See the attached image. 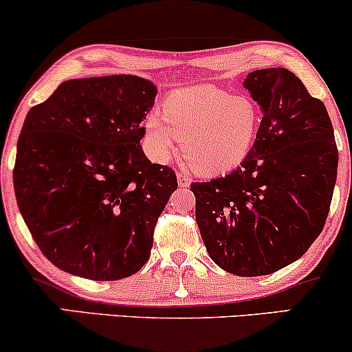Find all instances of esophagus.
<instances>
[{
    "instance_id": "esophagus-1",
    "label": "esophagus",
    "mask_w": 352,
    "mask_h": 352,
    "mask_svg": "<svg viewBox=\"0 0 352 352\" xmlns=\"http://www.w3.org/2000/svg\"><path fill=\"white\" fill-rule=\"evenodd\" d=\"M177 180H179V185L180 187H188L190 184H192V179L187 175L185 172H177Z\"/></svg>"
}]
</instances>
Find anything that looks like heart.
Returning <instances> with one entry per match:
<instances>
[{
	"label": "heart",
	"instance_id": "heart-1",
	"mask_svg": "<svg viewBox=\"0 0 352 352\" xmlns=\"http://www.w3.org/2000/svg\"><path fill=\"white\" fill-rule=\"evenodd\" d=\"M263 114L248 96H233L213 86L172 92L162 114L145 119V142L157 162H168L182 140L184 159L197 173L220 175L235 170L253 152Z\"/></svg>",
	"mask_w": 352,
	"mask_h": 352
}]
</instances>
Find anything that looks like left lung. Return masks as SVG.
Wrapping results in <instances>:
<instances>
[{"label": "left lung", "instance_id": "8db88e82", "mask_svg": "<svg viewBox=\"0 0 352 352\" xmlns=\"http://www.w3.org/2000/svg\"><path fill=\"white\" fill-rule=\"evenodd\" d=\"M243 86L263 112L253 152L236 170L190 190L210 258L236 276H263L301 258L321 233L338 147L324 104L292 71H253Z\"/></svg>", "mask_w": 352, "mask_h": 352}]
</instances>
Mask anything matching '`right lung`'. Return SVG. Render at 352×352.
<instances>
[{
	"mask_svg": "<svg viewBox=\"0 0 352 352\" xmlns=\"http://www.w3.org/2000/svg\"><path fill=\"white\" fill-rule=\"evenodd\" d=\"M157 87L139 76L72 79L31 107L13 170L19 212L44 256L94 281L147 263L177 175L140 140Z\"/></svg>",
	"mask_w": 352,
	"mask_h": 352,
	"instance_id": "right-lung-1",
	"label": "right lung"
}]
</instances>
